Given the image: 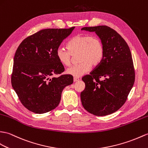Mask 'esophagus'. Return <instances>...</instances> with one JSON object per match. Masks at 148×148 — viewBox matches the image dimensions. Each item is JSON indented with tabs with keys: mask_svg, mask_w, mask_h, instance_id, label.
<instances>
[{
	"mask_svg": "<svg viewBox=\"0 0 148 148\" xmlns=\"http://www.w3.org/2000/svg\"><path fill=\"white\" fill-rule=\"evenodd\" d=\"M79 79L78 77H74V82H76V81H79Z\"/></svg>",
	"mask_w": 148,
	"mask_h": 148,
	"instance_id": "1",
	"label": "esophagus"
}]
</instances>
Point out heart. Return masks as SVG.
I'll list each match as a JSON object with an SVG mask.
<instances>
[{"mask_svg": "<svg viewBox=\"0 0 148 148\" xmlns=\"http://www.w3.org/2000/svg\"><path fill=\"white\" fill-rule=\"evenodd\" d=\"M67 50L58 48L56 56L58 60L65 66H70L72 56L77 54V60L79 62L67 69V73L75 77H81L101 62L105 54L103 43L99 38L88 35H75L67 43Z\"/></svg>", "mask_w": 148, "mask_h": 148, "instance_id": "obj_1", "label": "heart"}]
</instances>
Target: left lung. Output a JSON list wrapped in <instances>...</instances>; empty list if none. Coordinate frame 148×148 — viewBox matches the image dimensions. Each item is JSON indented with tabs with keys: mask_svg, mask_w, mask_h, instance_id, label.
Returning a JSON list of instances; mask_svg holds the SVG:
<instances>
[{
	"mask_svg": "<svg viewBox=\"0 0 148 148\" xmlns=\"http://www.w3.org/2000/svg\"><path fill=\"white\" fill-rule=\"evenodd\" d=\"M81 30L95 32L103 43L101 62L82 78L85 89L81 93L86 110L97 116L117 111L125 103L135 81V70L127 43L107 26L84 27Z\"/></svg>",
	"mask_w": 148,
	"mask_h": 148,
	"instance_id": "obj_1",
	"label": "left lung"
}]
</instances>
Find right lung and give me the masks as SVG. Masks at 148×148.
<instances>
[{
    "mask_svg": "<svg viewBox=\"0 0 148 148\" xmlns=\"http://www.w3.org/2000/svg\"><path fill=\"white\" fill-rule=\"evenodd\" d=\"M74 29H41L26 38L17 49L11 84L28 110L38 114L51 111L59 104L63 89L73 84V77L69 74L50 77L65 70L56 51Z\"/></svg>",
    "mask_w": 148,
    "mask_h": 148,
    "instance_id": "right-lung-1",
    "label": "right lung"
}]
</instances>
